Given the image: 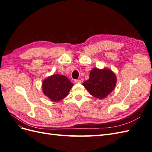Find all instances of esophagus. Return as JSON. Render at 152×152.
Masks as SVG:
<instances>
[{
  "instance_id": "1",
  "label": "esophagus",
  "mask_w": 152,
  "mask_h": 152,
  "mask_svg": "<svg viewBox=\"0 0 152 152\" xmlns=\"http://www.w3.org/2000/svg\"><path fill=\"white\" fill-rule=\"evenodd\" d=\"M74 82H75V83H76V84H77V83H81V80H79V79H75L74 80Z\"/></svg>"
}]
</instances>
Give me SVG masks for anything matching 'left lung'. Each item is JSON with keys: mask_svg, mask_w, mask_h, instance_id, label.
Instances as JSON below:
<instances>
[{"mask_svg": "<svg viewBox=\"0 0 152 152\" xmlns=\"http://www.w3.org/2000/svg\"><path fill=\"white\" fill-rule=\"evenodd\" d=\"M116 81L115 75L109 69L94 68L90 72L89 79L82 85L94 97L103 99L113 91Z\"/></svg>", "mask_w": 152, "mask_h": 152, "instance_id": "left-lung-1", "label": "left lung"}]
</instances>
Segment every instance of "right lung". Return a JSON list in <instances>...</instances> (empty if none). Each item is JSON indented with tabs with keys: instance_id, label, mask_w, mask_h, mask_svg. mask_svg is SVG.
<instances>
[{
	"instance_id": "obj_1",
	"label": "right lung",
	"mask_w": 152,
	"mask_h": 152,
	"mask_svg": "<svg viewBox=\"0 0 152 152\" xmlns=\"http://www.w3.org/2000/svg\"><path fill=\"white\" fill-rule=\"evenodd\" d=\"M73 86L66 77L55 74L43 81V93L53 102H59L68 95Z\"/></svg>"
}]
</instances>
